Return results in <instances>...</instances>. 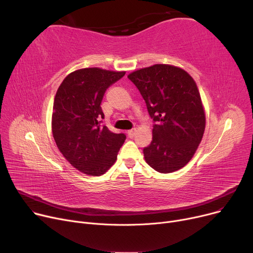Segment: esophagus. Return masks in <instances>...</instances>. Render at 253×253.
I'll return each instance as SVG.
<instances>
[{
	"instance_id": "obj_1",
	"label": "esophagus",
	"mask_w": 253,
	"mask_h": 253,
	"mask_svg": "<svg viewBox=\"0 0 253 253\" xmlns=\"http://www.w3.org/2000/svg\"><path fill=\"white\" fill-rule=\"evenodd\" d=\"M135 132H136V129H135V128H133V129H130V130H128V131H127V134H128V136H129L130 138H132V137H134V135H135Z\"/></svg>"
}]
</instances>
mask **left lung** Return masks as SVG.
Here are the masks:
<instances>
[{"label":"left lung","mask_w":253,"mask_h":253,"mask_svg":"<svg viewBox=\"0 0 253 253\" xmlns=\"http://www.w3.org/2000/svg\"><path fill=\"white\" fill-rule=\"evenodd\" d=\"M153 119V140L143 149L147 163L161 173L187 165L205 130V113L194 79L180 68L155 64L128 75Z\"/></svg>","instance_id":"left-lung-1"}]
</instances>
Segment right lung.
Listing matches in <instances>:
<instances>
[{"mask_svg": "<svg viewBox=\"0 0 253 253\" xmlns=\"http://www.w3.org/2000/svg\"><path fill=\"white\" fill-rule=\"evenodd\" d=\"M125 72L98 68L71 73L60 84L53 103L52 133L56 145L72 166L85 174L99 176L116 162L126 139L100 125V103L111 85Z\"/></svg>", "mask_w": 253, "mask_h": 253, "instance_id": "add662e5", "label": "right lung"}]
</instances>
